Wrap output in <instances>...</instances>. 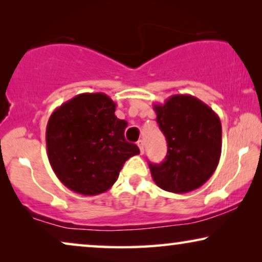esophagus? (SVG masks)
I'll return each instance as SVG.
<instances>
[{
  "mask_svg": "<svg viewBox=\"0 0 262 262\" xmlns=\"http://www.w3.org/2000/svg\"><path fill=\"white\" fill-rule=\"evenodd\" d=\"M137 145H138L139 150H141V154H144V142H143V141H138V142H137Z\"/></svg>",
  "mask_w": 262,
  "mask_h": 262,
  "instance_id": "esophagus-1",
  "label": "esophagus"
}]
</instances>
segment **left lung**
Returning <instances> with one entry per match:
<instances>
[{"label":"left lung","instance_id":"left-lung-1","mask_svg":"<svg viewBox=\"0 0 262 262\" xmlns=\"http://www.w3.org/2000/svg\"><path fill=\"white\" fill-rule=\"evenodd\" d=\"M156 121L168 143L162 163H149L152 180L171 193H187L212 177L222 152L220 117L202 100L188 94L171 95L155 103Z\"/></svg>","mask_w":262,"mask_h":262}]
</instances>
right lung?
<instances>
[{
	"instance_id": "add662e5",
	"label": "right lung",
	"mask_w": 262,
	"mask_h": 262,
	"mask_svg": "<svg viewBox=\"0 0 262 262\" xmlns=\"http://www.w3.org/2000/svg\"><path fill=\"white\" fill-rule=\"evenodd\" d=\"M116 102L103 93H83L53 111L46 126L49 162L73 192L96 195L108 191L136 144L124 136L127 121L116 117Z\"/></svg>"
}]
</instances>
